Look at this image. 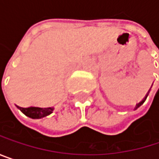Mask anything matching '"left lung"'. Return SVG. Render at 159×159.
Instances as JSON below:
<instances>
[{"label":"left lung","instance_id":"8db88e82","mask_svg":"<svg viewBox=\"0 0 159 159\" xmlns=\"http://www.w3.org/2000/svg\"><path fill=\"white\" fill-rule=\"evenodd\" d=\"M148 93H149V92H148ZM148 93H147V94H146V96H145V97H144V98H143V100H142V101H141V102H139V103H138V104H137V105H136V107H135V110H136V109H137V108H139V107H140V106H141V105H142V104H143V102H144V101H145V99H146V98H147V96H148Z\"/></svg>","mask_w":159,"mask_h":159}]
</instances>
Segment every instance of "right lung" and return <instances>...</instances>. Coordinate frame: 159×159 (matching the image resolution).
<instances>
[{"mask_svg": "<svg viewBox=\"0 0 159 159\" xmlns=\"http://www.w3.org/2000/svg\"><path fill=\"white\" fill-rule=\"evenodd\" d=\"M18 109L22 111L25 116L32 119H41L52 113L53 108H38V107H29V108H21Z\"/></svg>", "mask_w": 159, "mask_h": 159, "instance_id": "right-lung-1", "label": "right lung"}]
</instances>
